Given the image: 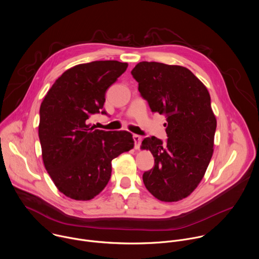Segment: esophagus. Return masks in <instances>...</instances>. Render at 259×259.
I'll return each mask as SVG.
<instances>
[{
	"instance_id": "34e87169",
	"label": "esophagus",
	"mask_w": 259,
	"mask_h": 259,
	"mask_svg": "<svg viewBox=\"0 0 259 259\" xmlns=\"http://www.w3.org/2000/svg\"><path fill=\"white\" fill-rule=\"evenodd\" d=\"M133 139H134V142H135V149H139L140 147V144H141V136L139 135H133Z\"/></svg>"
}]
</instances>
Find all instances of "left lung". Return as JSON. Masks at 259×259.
Listing matches in <instances>:
<instances>
[{
  "mask_svg": "<svg viewBox=\"0 0 259 259\" xmlns=\"http://www.w3.org/2000/svg\"><path fill=\"white\" fill-rule=\"evenodd\" d=\"M153 113L166 116L167 141L146 137L142 149L154 157L143 174L149 193L162 202L190 196L203 180L214 151L217 120L205 84L187 67L142 61L131 71Z\"/></svg>",
  "mask_w": 259,
  "mask_h": 259,
  "instance_id": "obj_1",
  "label": "left lung"
}]
</instances>
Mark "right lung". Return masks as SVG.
<instances>
[{
	"label": "right lung",
	"mask_w": 259,
	"mask_h": 259,
	"mask_svg": "<svg viewBox=\"0 0 259 259\" xmlns=\"http://www.w3.org/2000/svg\"><path fill=\"white\" fill-rule=\"evenodd\" d=\"M127 62L100 60L65 70L40 106L38 134L44 166L66 197L89 201L110 181L112 160L134 147L127 131H104L88 125L98 113L107 114L105 94L125 72Z\"/></svg>",
	"instance_id": "right-lung-1"
}]
</instances>
